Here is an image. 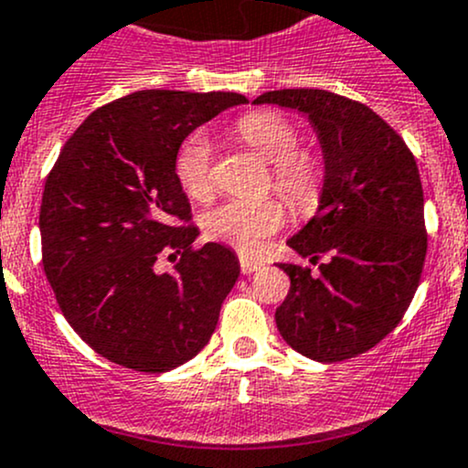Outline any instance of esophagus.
Segmentation results:
<instances>
[{
	"mask_svg": "<svg viewBox=\"0 0 468 468\" xmlns=\"http://www.w3.org/2000/svg\"><path fill=\"white\" fill-rule=\"evenodd\" d=\"M239 269H242L244 275H249V273L258 271V269H262V262L249 258V255H239Z\"/></svg>",
	"mask_w": 468,
	"mask_h": 468,
	"instance_id": "34e87169",
	"label": "esophagus"
}]
</instances>
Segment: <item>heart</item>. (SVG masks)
Masks as SVG:
<instances>
[{
    "instance_id": "b5f03b06",
    "label": "heart",
    "mask_w": 468,
    "mask_h": 468,
    "mask_svg": "<svg viewBox=\"0 0 468 468\" xmlns=\"http://www.w3.org/2000/svg\"><path fill=\"white\" fill-rule=\"evenodd\" d=\"M235 136L255 154L269 161L267 188H273L293 210L303 213L316 206L323 193L324 165L314 150L300 147V134L287 118L269 110L249 112L233 125ZM213 145L208 136L195 132L179 147L175 176L181 190L195 201H208L215 193ZM284 224V208L273 197L244 201L229 199L204 215L201 226L210 239L255 253L260 244Z\"/></svg>"
}]
</instances>
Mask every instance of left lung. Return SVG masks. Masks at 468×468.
Instances as JSON below:
<instances>
[{
	"mask_svg": "<svg viewBox=\"0 0 468 468\" xmlns=\"http://www.w3.org/2000/svg\"><path fill=\"white\" fill-rule=\"evenodd\" d=\"M303 112L324 154L321 208L289 239L318 273L280 264L292 280L275 309L284 341L303 356L346 361L399 324L426 262L429 233L415 156L377 112L324 90H278L255 98Z\"/></svg>",
	"mask_w": 468,
	"mask_h": 468,
	"instance_id": "left-lung-1",
	"label": "left lung"
}]
</instances>
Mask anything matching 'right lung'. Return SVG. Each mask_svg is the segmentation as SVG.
<instances>
[{
	"label": "right lung",
	"mask_w": 468,
	"mask_h": 468,
	"mask_svg": "<svg viewBox=\"0 0 468 468\" xmlns=\"http://www.w3.org/2000/svg\"><path fill=\"white\" fill-rule=\"evenodd\" d=\"M242 102L230 91H134L91 112L48 172L44 273L73 332L116 366L175 370L213 336L239 264L221 244L193 247L199 229L175 159L195 127ZM165 254L176 269L161 274Z\"/></svg>",
	"instance_id": "obj_1"
}]
</instances>
